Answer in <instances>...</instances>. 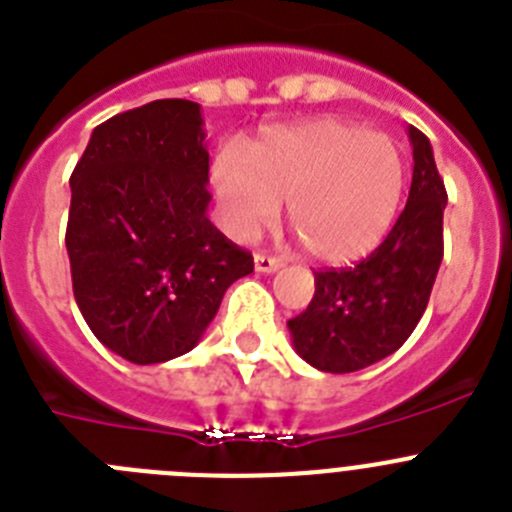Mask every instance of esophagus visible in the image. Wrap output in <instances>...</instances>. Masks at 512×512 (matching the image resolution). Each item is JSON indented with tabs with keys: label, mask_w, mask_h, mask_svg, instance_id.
<instances>
[{
	"label": "esophagus",
	"mask_w": 512,
	"mask_h": 512,
	"mask_svg": "<svg viewBox=\"0 0 512 512\" xmlns=\"http://www.w3.org/2000/svg\"><path fill=\"white\" fill-rule=\"evenodd\" d=\"M280 265H283V262H280L278 257H270L265 255V252H257L255 255L257 273H275V270H280Z\"/></svg>",
	"instance_id": "esophagus-1"
}]
</instances>
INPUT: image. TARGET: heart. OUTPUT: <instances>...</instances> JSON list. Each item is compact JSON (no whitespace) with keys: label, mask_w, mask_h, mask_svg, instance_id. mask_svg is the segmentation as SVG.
I'll return each instance as SVG.
<instances>
[{"label":"heart","mask_w":512,"mask_h":512,"mask_svg":"<svg viewBox=\"0 0 512 512\" xmlns=\"http://www.w3.org/2000/svg\"><path fill=\"white\" fill-rule=\"evenodd\" d=\"M405 158L393 137L339 119L278 130L247 150L245 163L222 155L214 188L227 224L250 239L288 204V224L321 262L367 255L400 206Z\"/></svg>","instance_id":"b5f03b06"}]
</instances>
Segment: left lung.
<instances>
[{"label": "left lung", "instance_id": "1", "mask_svg": "<svg viewBox=\"0 0 512 512\" xmlns=\"http://www.w3.org/2000/svg\"><path fill=\"white\" fill-rule=\"evenodd\" d=\"M413 181L408 204L380 247L342 270H316L311 303L288 321L296 352L321 372L375 365L413 334L444 257L446 188L431 142L408 127Z\"/></svg>", "mask_w": 512, "mask_h": 512}]
</instances>
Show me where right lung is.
<instances>
[{
	"label": "right lung",
	"mask_w": 512,
	"mask_h": 512,
	"mask_svg": "<svg viewBox=\"0 0 512 512\" xmlns=\"http://www.w3.org/2000/svg\"><path fill=\"white\" fill-rule=\"evenodd\" d=\"M201 107L158 99L101 122L71 176L66 250L94 336L135 365L191 352L252 255L209 222Z\"/></svg>",
	"instance_id": "1"
}]
</instances>
